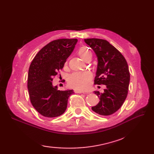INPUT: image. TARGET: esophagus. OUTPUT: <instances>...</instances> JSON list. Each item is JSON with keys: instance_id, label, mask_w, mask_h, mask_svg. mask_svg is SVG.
I'll return each mask as SVG.
<instances>
[{"instance_id": "1", "label": "esophagus", "mask_w": 154, "mask_h": 154, "mask_svg": "<svg viewBox=\"0 0 154 154\" xmlns=\"http://www.w3.org/2000/svg\"><path fill=\"white\" fill-rule=\"evenodd\" d=\"M76 93H83V94H88V92H82V91H74Z\"/></svg>"}]
</instances>
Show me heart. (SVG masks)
Returning a JSON list of instances; mask_svg holds the SVG:
<instances>
[{"label": "heart", "instance_id": "heart-1", "mask_svg": "<svg viewBox=\"0 0 154 154\" xmlns=\"http://www.w3.org/2000/svg\"><path fill=\"white\" fill-rule=\"evenodd\" d=\"M78 55L83 60L92 57L91 51L86 47H82L78 51ZM91 76L87 72H74L70 75L68 79V84L76 90L83 91L86 88Z\"/></svg>", "mask_w": 154, "mask_h": 154}]
</instances>
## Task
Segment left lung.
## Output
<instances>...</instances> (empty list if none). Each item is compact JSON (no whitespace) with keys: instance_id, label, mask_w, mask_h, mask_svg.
<instances>
[{"instance_id":"obj_1","label":"left lung","mask_w":154,"mask_h":154,"mask_svg":"<svg viewBox=\"0 0 154 154\" xmlns=\"http://www.w3.org/2000/svg\"><path fill=\"white\" fill-rule=\"evenodd\" d=\"M84 41L97 58L94 84L106 85L103 92L94 91L100 101L92 110L101 116H110L120 109L128 94L130 72L127 62L108 41L99 38Z\"/></svg>"}]
</instances>
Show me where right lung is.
Masks as SVG:
<instances>
[{
	"label": "right lung",
	"mask_w": 154,
	"mask_h": 154,
	"mask_svg": "<svg viewBox=\"0 0 154 154\" xmlns=\"http://www.w3.org/2000/svg\"><path fill=\"white\" fill-rule=\"evenodd\" d=\"M77 39H58L51 42L36 54L30 65L27 88L31 104L47 118L61 116L66 111L69 97L73 90H58L53 77L63 69L73 51Z\"/></svg>",
	"instance_id": "add662e5"
}]
</instances>
